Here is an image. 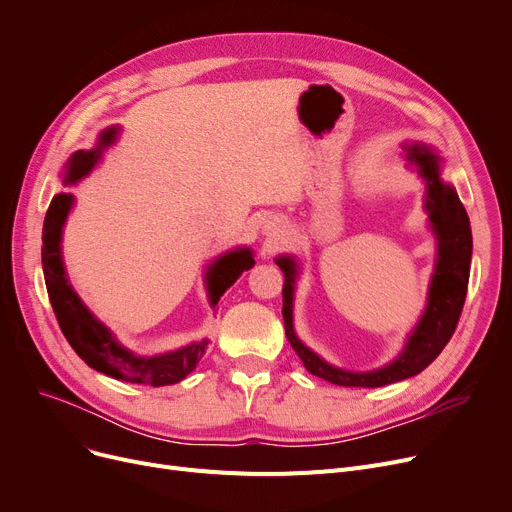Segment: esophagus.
<instances>
[{
    "label": "esophagus",
    "mask_w": 512,
    "mask_h": 512,
    "mask_svg": "<svg viewBox=\"0 0 512 512\" xmlns=\"http://www.w3.org/2000/svg\"><path fill=\"white\" fill-rule=\"evenodd\" d=\"M265 234L270 236V238L280 236V226H278L276 222H267V224H265Z\"/></svg>",
    "instance_id": "34e87169"
}]
</instances>
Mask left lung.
<instances>
[{
	"mask_svg": "<svg viewBox=\"0 0 512 512\" xmlns=\"http://www.w3.org/2000/svg\"><path fill=\"white\" fill-rule=\"evenodd\" d=\"M405 151L407 159L417 166V172L427 186L425 209L429 211L432 230L438 238V261L432 284H429L427 307L419 319V324L411 332L405 348H402V353L392 363L373 371H346L326 363L311 348H307L297 338V334H294L292 326V294L294 278H297V263L290 257L276 259L280 270L284 272L282 315L286 338L309 373L336 386L380 388L421 373L442 353V348L452 338L465 305L473 251L467 211L459 195H456L454 186L440 178L442 159L434 153L432 147L411 143L405 147Z\"/></svg>",
	"mask_w": 512,
	"mask_h": 512,
	"instance_id": "obj_1",
	"label": "left lung"
}]
</instances>
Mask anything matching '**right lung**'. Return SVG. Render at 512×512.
I'll return each instance as SVG.
<instances>
[{
  "mask_svg": "<svg viewBox=\"0 0 512 512\" xmlns=\"http://www.w3.org/2000/svg\"><path fill=\"white\" fill-rule=\"evenodd\" d=\"M118 132V126L105 128L99 134L97 145L91 151L80 149L72 153L66 164L64 184H74L80 178H85L101 159V153L116 141ZM72 203L74 197L68 193H60L51 199L43 222L41 247L47 294L66 340L74 348V353L89 367L110 375L114 380L130 384H147L153 388L182 382L186 375L199 365L201 357L207 351L209 340L191 342L164 355L139 357L128 351V348H124L72 290L62 261V228L66 224ZM253 265L255 259L249 249H236L222 255L220 259H215L207 267L205 274L211 305L218 303L226 288H230L236 282V278L242 272L251 270Z\"/></svg>",
  "mask_w": 512,
  "mask_h": 512,
  "instance_id": "1",
  "label": "right lung"
}]
</instances>
